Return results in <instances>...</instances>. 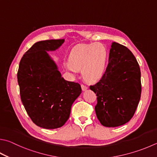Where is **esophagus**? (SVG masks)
Masks as SVG:
<instances>
[{"label":"esophagus","mask_w":157,"mask_h":157,"mask_svg":"<svg viewBox=\"0 0 157 157\" xmlns=\"http://www.w3.org/2000/svg\"><path fill=\"white\" fill-rule=\"evenodd\" d=\"M81 87H82V90H86L87 88H88V87L86 86V85H84V84H82L81 85Z\"/></svg>","instance_id":"esophagus-1"}]
</instances>
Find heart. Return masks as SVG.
<instances>
[{"instance_id": "obj_1", "label": "heart", "mask_w": 157, "mask_h": 157, "mask_svg": "<svg viewBox=\"0 0 157 157\" xmlns=\"http://www.w3.org/2000/svg\"><path fill=\"white\" fill-rule=\"evenodd\" d=\"M108 53L101 44H81L71 51L67 69L73 74L82 69L84 78L89 82H96L104 75L106 68Z\"/></svg>"}]
</instances>
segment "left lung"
<instances>
[{
    "label": "left lung",
    "mask_w": 157,
    "mask_h": 157,
    "mask_svg": "<svg viewBox=\"0 0 157 157\" xmlns=\"http://www.w3.org/2000/svg\"><path fill=\"white\" fill-rule=\"evenodd\" d=\"M90 89L97 95V117L106 127L129 121L141 98V71L135 57L126 47L113 42L109 63L100 80Z\"/></svg>",
    "instance_id": "obj_1"
}]
</instances>
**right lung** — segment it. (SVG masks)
Returning a JSON list of instances; mask_svg holds the SVG:
<instances>
[{
	"label": "right lung",
	"instance_id": "add662e5",
	"mask_svg": "<svg viewBox=\"0 0 157 157\" xmlns=\"http://www.w3.org/2000/svg\"><path fill=\"white\" fill-rule=\"evenodd\" d=\"M64 42H36L22 57L17 73L21 99L28 115L36 125L46 129L66 123L71 106L82 93L79 84L62 78L46 51L57 49Z\"/></svg>",
	"mask_w": 157,
	"mask_h": 157
}]
</instances>
